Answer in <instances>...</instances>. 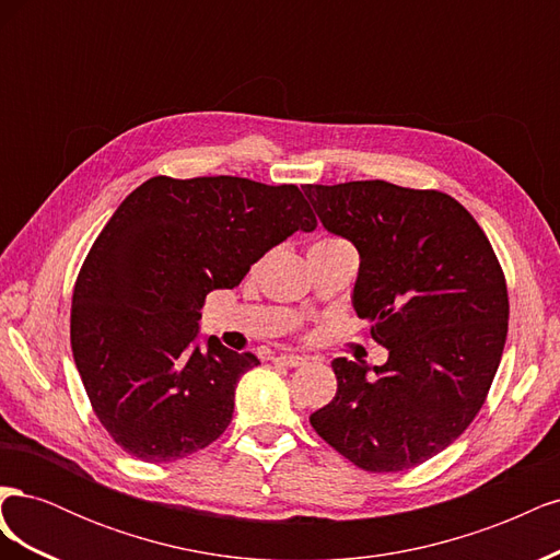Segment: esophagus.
<instances>
[{"label": "esophagus", "mask_w": 560, "mask_h": 560, "mask_svg": "<svg viewBox=\"0 0 560 560\" xmlns=\"http://www.w3.org/2000/svg\"><path fill=\"white\" fill-rule=\"evenodd\" d=\"M276 364H282V366H303V364H306V358H299V354H278Z\"/></svg>", "instance_id": "1"}]
</instances>
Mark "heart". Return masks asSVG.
I'll use <instances>...</instances> for the list:
<instances>
[{
	"instance_id": "obj_1",
	"label": "heart",
	"mask_w": 560,
	"mask_h": 560,
	"mask_svg": "<svg viewBox=\"0 0 560 560\" xmlns=\"http://www.w3.org/2000/svg\"><path fill=\"white\" fill-rule=\"evenodd\" d=\"M325 241H336V238H325Z\"/></svg>"
}]
</instances>
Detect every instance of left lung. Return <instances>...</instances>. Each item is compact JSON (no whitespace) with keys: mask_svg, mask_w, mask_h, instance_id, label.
Returning a JSON list of instances; mask_svg holds the SVG:
<instances>
[{"mask_svg":"<svg viewBox=\"0 0 560 560\" xmlns=\"http://www.w3.org/2000/svg\"><path fill=\"white\" fill-rule=\"evenodd\" d=\"M329 233L360 252L352 306L387 362L336 358V397L313 430L366 471H404L442 453L486 401L506 341L510 299L486 233L442 191L383 179L303 186Z\"/></svg>","mask_w":560,"mask_h":560,"instance_id":"left-lung-1","label":"left lung"}]
</instances>
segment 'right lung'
<instances>
[{
	"label": "right lung",
	"mask_w": 560,
	"mask_h": 560,
	"mask_svg": "<svg viewBox=\"0 0 560 560\" xmlns=\"http://www.w3.org/2000/svg\"><path fill=\"white\" fill-rule=\"evenodd\" d=\"M317 219L294 184L151 177L116 208L72 296V352L93 411L144 463L210 446L233 418L235 385L259 360L208 338L206 296Z\"/></svg>",
	"instance_id": "1"
}]
</instances>
